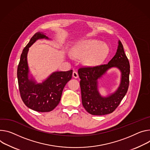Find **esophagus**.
Masks as SVG:
<instances>
[{
  "label": "esophagus",
  "instance_id": "1",
  "mask_svg": "<svg viewBox=\"0 0 150 150\" xmlns=\"http://www.w3.org/2000/svg\"><path fill=\"white\" fill-rule=\"evenodd\" d=\"M72 76H73V77L75 78H77L78 77V72L74 71V72H73V74H72Z\"/></svg>",
  "mask_w": 150,
  "mask_h": 150
}]
</instances>
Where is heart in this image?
Masks as SVG:
<instances>
[{
    "label": "heart",
    "instance_id": "obj_1",
    "mask_svg": "<svg viewBox=\"0 0 150 150\" xmlns=\"http://www.w3.org/2000/svg\"><path fill=\"white\" fill-rule=\"evenodd\" d=\"M110 48L100 40L90 39L76 44L72 50V55L76 57H85L84 62L90 66L101 64L107 58Z\"/></svg>",
    "mask_w": 150,
    "mask_h": 150
}]
</instances>
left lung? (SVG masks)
I'll return each mask as SVG.
<instances>
[{
	"instance_id": "1",
	"label": "left lung",
	"mask_w": 150,
	"mask_h": 150,
	"mask_svg": "<svg viewBox=\"0 0 150 150\" xmlns=\"http://www.w3.org/2000/svg\"><path fill=\"white\" fill-rule=\"evenodd\" d=\"M117 67L122 72L121 84L111 96L102 98L97 90V79L109 69ZM130 64L120 40L115 56L108 64L81 67L78 69L82 103L91 115H103L113 112L125 96L129 86Z\"/></svg>"
}]
</instances>
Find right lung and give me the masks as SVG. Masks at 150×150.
<instances>
[{
  "instance_id": "add662e5",
  "label": "right lung",
  "mask_w": 150,
  "mask_h": 150,
  "mask_svg": "<svg viewBox=\"0 0 150 150\" xmlns=\"http://www.w3.org/2000/svg\"><path fill=\"white\" fill-rule=\"evenodd\" d=\"M46 38L42 33L37 32L23 50L17 68L19 91L24 103L34 111L45 112L53 110L60 102L64 87L71 80L72 70L52 74L42 84H35L28 78L29 69L27 55L29 48L38 39Z\"/></svg>"
}]
</instances>
